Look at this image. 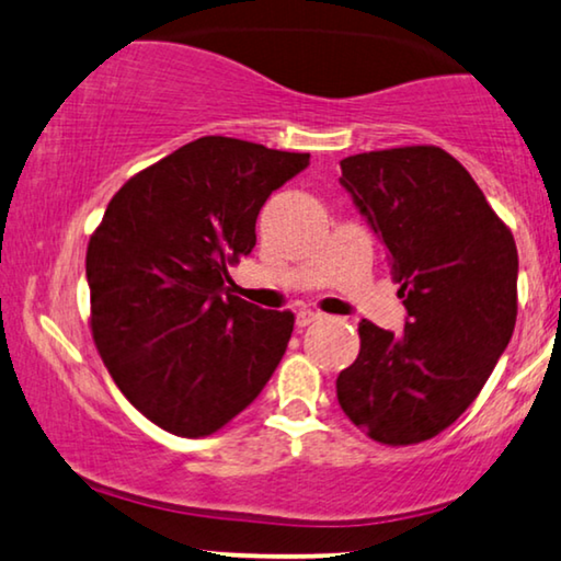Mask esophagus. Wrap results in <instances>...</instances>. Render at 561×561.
I'll return each instance as SVG.
<instances>
[{
  "instance_id": "34e87169",
  "label": "esophagus",
  "mask_w": 561,
  "mask_h": 561,
  "mask_svg": "<svg viewBox=\"0 0 561 561\" xmlns=\"http://www.w3.org/2000/svg\"><path fill=\"white\" fill-rule=\"evenodd\" d=\"M314 320H320V312H312V310H302V312H297V328H307V325H312Z\"/></svg>"
}]
</instances>
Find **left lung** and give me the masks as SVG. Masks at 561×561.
<instances>
[{"instance_id": "left-lung-1", "label": "left lung", "mask_w": 561, "mask_h": 561, "mask_svg": "<svg viewBox=\"0 0 561 561\" xmlns=\"http://www.w3.org/2000/svg\"><path fill=\"white\" fill-rule=\"evenodd\" d=\"M341 170L389 251L407 322L393 335L360 320V353L337 376V401L370 439L416 445L476 401L514 335L516 241L445 149L363 152Z\"/></svg>"}]
</instances>
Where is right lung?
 <instances>
[{
	"label": "right lung",
	"mask_w": 561,
	"mask_h": 561,
	"mask_svg": "<svg viewBox=\"0 0 561 561\" xmlns=\"http://www.w3.org/2000/svg\"><path fill=\"white\" fill-rule=\"evenodd\" d=\"M307 164L310 154L201 137L124 183L93 231V343L164 432L213 435L279 366L295 314L231 295L228 264L251 254L262 205Z\"/></svg>",
	"instance_id": "1"
}]
</instances>
